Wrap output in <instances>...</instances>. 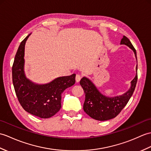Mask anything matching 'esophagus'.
<instances>
[{"instance_id": "1", "label": "esophagus", "mask_w": 151, "mask_h": 151, "mask_svg": "<svg viewBox=\"0 0 151 151\" xmlns=\"http://www.w3.org/2000/svg\"><path fill=\"white\" fill-rule=\"evenodd\" d=\"M81 78H82V76L80 75H76L75 79H76V82H79L80 80H81Z\"/></svg>"}]
</instances>
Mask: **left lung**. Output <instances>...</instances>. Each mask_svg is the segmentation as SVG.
I'll return each instance as SVG.
<instances>
[{
    "label": "left lung",
    "mask_w": 151,
    "mask_h": 151,
    "mask_svg": "<svg viewBox=\"0 0 151 151\" xmlns=\"http://www.w3.org/2000/svg\"><path fill=\"white\" fill-rule=\"evenodd\" d=\"M120 44H125L134 51L136 60V51L131 41L124 36ZM136 70H138V64ZM138 74L131 81V86L127 92L120 96L107 97L101 94L94 83L86 77H83L80 82L85 93L83 110L90 117L96 120L106 121L115 118L127 105L135 89Z\"/></svg>",
    "instance_id": "1"
}]
</instances>
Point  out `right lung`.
I'll use <instances>...</instances> for the list:
<instances>
[{
	"instance_id": "right-lung-1",
	"label": "right lung",
	"mask_w": 151,
	"mask_h": 151,
	"mask_svg": "<svg viewBox=\"0 0 151 151\" xmlns=\"http://www.w3.org/2000/svg\"><path fill=\"white\" fill-rule=\"evenodd\" d=\"M31 34L20 43L12 67V79L17 99L24 110L41 118L54 116L61 108L62 94L75 83V74L61 76L46 84H37L27 79L24 71V47Z\"/></svg>"
}]
</instances>
